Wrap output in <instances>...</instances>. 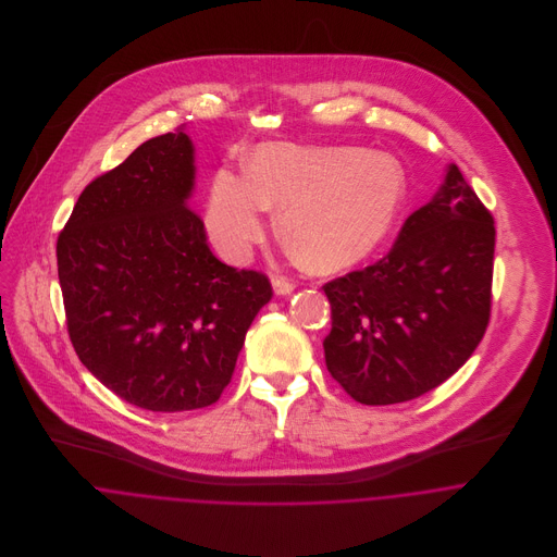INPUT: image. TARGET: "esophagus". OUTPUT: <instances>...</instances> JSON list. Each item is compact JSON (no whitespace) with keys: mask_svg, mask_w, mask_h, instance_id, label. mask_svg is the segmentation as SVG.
Wrapping results in <instances>:
<instances>
[{"mask_svg":"<svg viewBox=\"0 0 557 557\" xmlns=\"http://www.w3.org/2000/svg\"><path fill=\"white\" fill-rule=\"evenodd\" d=\"M272 287H274V292L278 296H287V294H292L296 289V285L287 276H274L272 278Z\"/></svg>","mask_w":557,"mask_h":557,"instance_id":"obj_1","label":"esophagus"}]
</instances>
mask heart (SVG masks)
I'll return each instance as SVG.
<instances>
[{
    "label": "heart",
    "mask_w": 557,
    "mask_h": 557,
    "mask_svg": "<svg viewBox=\"0 0 557 557\" xmlns=\"http://www.w3.org/2000/svg\"><path fill=\"white\" fill-rule=\"evenodd\" d=\"M405 173L397 160L356 148L263 144L248 171L214 173L206 225L216 250L244 261L278 206L285 239L319 272L367 259L391 234L405 201Z\"/></svg>",
    "instance_id": "heart-1"
}]
</instances>
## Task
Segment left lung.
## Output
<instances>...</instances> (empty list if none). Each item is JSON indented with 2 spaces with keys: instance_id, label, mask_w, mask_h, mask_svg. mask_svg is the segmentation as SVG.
I'll use <instances>...</instances> for the list:
<instances>
[{
  "instance_id": "8db88e82",
  "label": "left lung",
  "mask_w": 557,
  "mask_h": 557,
  "mask_svg": "<svg viewBox=\"0 0 557 557\" xmlns=\"http://www.w3.org/2000/svg\"><path fill=\"white\" fill-rule=\"evenodd\" d=\"M493 252V216L450 164L386 257L323 285L330 375L364 405H395L444 384L486 332Z\"/></svg>"
}]
</instances>
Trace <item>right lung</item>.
I'll list each match as a JSON object with an SVG mask.
<instances>
[{"instance_id": "obj_1", "label": "right lung", "mask_w": 557, "mask_h": 557, "mask_svg": "<svg viewBox=\"0 0 557 557\" xmlns=\"http://www.w3.org/2000/svg\"><path fill=\"white\" fill-rule=\"evenodd\" d=\"M193 144L177 131L91 180L58 236L71 343L111 393L150 411L216 403L270 278L214 257L186 203Z\"/></svg>"}]
</instances>
